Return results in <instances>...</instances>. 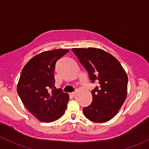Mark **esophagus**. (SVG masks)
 Segmentation results:
<instances>
[{
    "label": "esophagus",
    "instance_id": "1",
    "mask_svg": "<svg viewBox=\"0 0 149 149\" xmlns=\"http://www.w3.org/2000/svg\"><path fill=\"white\" fill-rule=\"evenodd\" d=\"M71 96H73V97H75V96L76 95V93H71Z\"/></svg>",
    "mask_w": 149,
    "mask_h": 149
}]
</instances>
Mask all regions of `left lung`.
I'll use <instances>...</instances> for the list:
<instances>
[{
  "instance_id": "obj_1",
  "label": "left lung",
  "mask_w": 149,
  "mask_h": 149,
  "mask_svg": "<svg viewBox=\"0 0 149 149\" xmlns=\"http://www.w3.org/2000/svg\"><path fill=\"white\" fill-rule=\"evenodd\" d=\"M72 52L86 70L91 83L98 85L92 91L93 101L83 109L84 115L94 122L112 119L125 102L128 77L116 58L100 49L74 48Z\"/></svg>"
}]
</instances>
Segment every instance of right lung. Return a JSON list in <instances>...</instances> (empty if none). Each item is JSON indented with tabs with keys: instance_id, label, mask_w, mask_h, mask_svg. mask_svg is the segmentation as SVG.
Instances as JSON below:
<instances>
[{
	"instance_id": "right-lung-1",
	"label": "right lung",
	"mask_w": 149,
	"mask_h": 149,
	"mask_svg": "<svg viewBox=\"0 0 149 149\" xmlns=\"http://www.w3.org/2000/svg\"><path fill=\"white\" fill-rule=\"evenodd\" d=\"M69 52L54 49L39 54L21 72L17 91L24 107L41 122H50L63 115L69 96L54 86L56 62Z\"/></svg>"
}]
</instances>
